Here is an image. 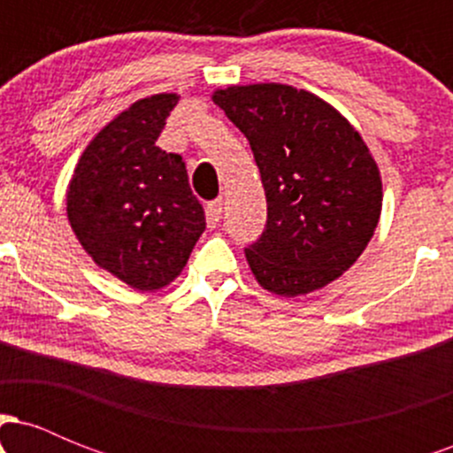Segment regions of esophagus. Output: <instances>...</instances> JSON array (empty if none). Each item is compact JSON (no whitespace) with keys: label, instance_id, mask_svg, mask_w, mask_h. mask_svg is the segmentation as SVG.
Returning <instances> with one entry per match:
<instances>
[{"label":"esophagus","instance_id":"34e87169","mask_svg":"<svg viewBox=\"0 0 453 453\" xmlns=\"http://www.w3.org/2000/svg\"><path fill=\"white\" fill-rule=\"evenodd\" d=\"M223 215V197H217V200H212L209 204V217L212 221H219Z\"/></svg>","mask_w":453,"mask_h":453}]
</instances>
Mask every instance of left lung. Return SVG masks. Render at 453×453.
<instances>
[{
	"mask_svg": "<svg viewBox=\"0 0 453 453\" xmlns=\"http://www.w3.org/2000/svg\"><path fill=\"white\" fill-rule=\"evenodd\" d=\"M212 100L251 144L266 191V226L244 247L257 283L292 298L339 279L381 215V176L360 134L313 93L277 82Z\"/></svg>",
	"mask_w": 453,
	"mask_h": 453,
	"instance_id": "8db88e82",
	"label": "left lung"
}]
</instances>
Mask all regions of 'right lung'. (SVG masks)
Segmentation results:
<instances>
[{
	"mask_svg": "<svg viewBox=\"0 0 453 453\" xmlns=\"http://www.w3.org/2000/svg\"><path fill=\"white\" fill-rule=\"evenodd\" d=\"M176 93L144 97L91 140L67 187V219L97 266L153 292L180 274L206 230L183 157L157 142Z\"/></svg>",
	"mask_w": 453,
	"mask_h": 453,
	"instance_id": "add662e5",
	"label": "right lung"
}]
</instances>
